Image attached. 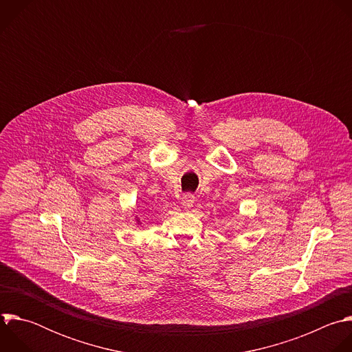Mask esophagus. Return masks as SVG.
<instances>
[{"label": "esophagus", "mask_w": 352, "mask_h": 352, "mask_svg": "<svg viewBox=\"0 0 352 352\" xmlns=\"http://www.w3.org/2000/svg\"><path fill=\"white\" fill-rule=\"evenodd\" d=\"M194 201H195L194 194L186 192V194L183 195V198H182V206H183V208H191V206L194 205Z\"/></svg>", "instance_id": "obj_1"}]
</instances>
